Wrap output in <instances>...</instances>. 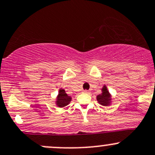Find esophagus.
Returning <instances> with one entry per match:
<instances>
[{
  "instance_id": "34e87169",
  "label": "esophagus",
  "mask_w": 155,
  "mask_h": 155,
  "mask_svg": "<svg viewBox=\"0 0 155 155\" xmlns=\"http://www.w3.org/2000/svg\"><path fill=\"white\" fill-rule=\"evenodd\" d=\"M84 93H85V94H90V91H87V90H84Z\"/></svg>"
}]
</instances>
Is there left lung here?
Wrapping results in <instances>:
<instances>
[{
    "label": "left lung",
    "mask_w": 155,
    "mask_h": 155,
    "mask_svg": "<svg viewBox=\"0 0 155 155\" xmlns=\"http://www.w3.org/2000/svg\"><path fill=\"white\" fill-rule=\"evenodd\" d=\"M101 91H102L101 94L97 96V100L99 102V104L103 105V106H109V105H111L112 96L105 84L101 89Z\"/></svg>",
    "instance_id": "8db88e82"
}]
</instances>
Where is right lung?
Segmentation results:
<instances>
[{
	"instance_id": "1",
	"label": "right lung",
	"mask_w": 155,
	"mask_h": 155,
	"mask_svg": "<svg viewBox=\"0 0 155 155\" xmlns=\"http://www.w3.org/2000/svg\"><path fill=\"white\" fill-rule=\"evenodd\" d=\"M71 100H72V97L71 96H68L64 89L60 88L58 90V94L56 98L55 104L57 107H63L69 105Z\"/></svg>"
}]
</instances>
